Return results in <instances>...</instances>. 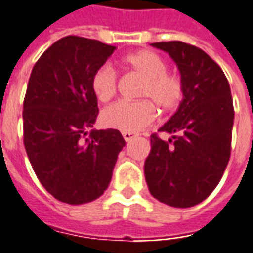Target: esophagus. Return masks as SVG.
Masks as SVG:
<instances>
[{
	"instance_id": "34e87169",
	"label": "esophagus",
	"mask_w": 253,
	"mask_h": 253,
	"mask_svg": "<svg viewBox=\"0 0 253 253\" xmlns=\"http://www.w3.org/2000/svg\"><path fill=\"white\" fill-rule=\"evenodd\" d=\"M122 135H123V138H125V141H127V142H128V141H131L133 138H135V134L128 133V131H123Z\"/></svg>"
}]
</instances>
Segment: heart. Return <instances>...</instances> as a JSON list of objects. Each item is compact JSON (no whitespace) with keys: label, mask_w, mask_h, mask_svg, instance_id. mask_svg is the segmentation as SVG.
<instances>
[{"label":"heart","mask_w":253,"mask_h":253,"mask_svg":"<svg viewBox=\"0 0 253 253\" xmlns=\"http://www.w3.org/2000/svg\"><path fill=\"white\" fill-rule=\"evenodd\" d=\"M122 62L144 80L138 91V97L145 99L135 102L119 101L105 108L101 120L109 128L137 133L155 119L154 104L162 112H171L176 109L183 99L184 84L177 73L168 72L166 62L154 51H137L126 55ZM116 85L118 77L111 66L105 65L94 72L91 88L98 101L108 102L115 95Z\"/></svg>","instance_id":"b5f03b06"}]
</instances>
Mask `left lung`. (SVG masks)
Returning a JSON list of instances; mask_svg holds the SVG:
<instances>
[{
  "label": "left lung",
  "mask_w": 253,
  "mask_h": 253,
  "mask_svg": "<svg viewBox=\"0 0 253 253\" xmlns=\"http://www.w3.org/2000/svg\"><path fill=\"white\" fill-rule=\"evenodd\" d=\"M177 65L184 84L176 113L151 135L144 174L152 197L174 208L206 199L219 184L231 152L234 106L221 68L202 49L183 41L154 42Z\"/></svg>",
  "instance_id": "8db88e82"
}]
</instances>
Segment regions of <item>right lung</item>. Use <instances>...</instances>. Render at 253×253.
Returning a JSON list of instances; mask_svg holds the SVG:
<instances>
[{
    "mask_svg": "<svg viewBox=\"0 0 253 253\" xmlns=\"http://www.w3.org/2000/svg\"><path fill=\"white\" fill-rule=\"evenodd\" d=\"M115 49L91 39L63 37L41 55L29 79L23 102L26 152L42 187L69 205L104 194L126 145L115 128L86 131L98 116L91 79Z\"/></svg>",
    "mask_w": 253,
    "mask_h": 253,
    "instance_id": "add662e5",
    "label": "right lung"
}]
</instances>
